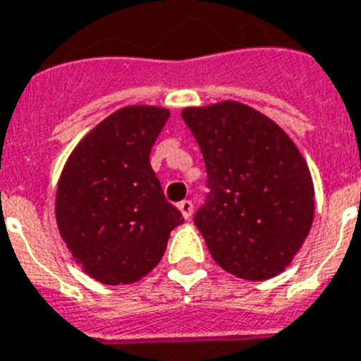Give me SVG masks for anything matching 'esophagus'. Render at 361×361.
<instances>
[{
	"instance_id": "1",
	"label": "esophagus",
	"mask_w": 361,
	"mask_h": 361,
	"mask_svg": "<svg viewBox=\"0 0 361 361\" xmlns=\"http://www.w3.org/2000/svg\"><path fill=\"white\" fill-rule=\"evenodd\" d=\"M178 208H180V212L183 214L185 220H189V218L193 216V202L191 201H181L180 204H178Z\"/></svg>"
}]
</instances>
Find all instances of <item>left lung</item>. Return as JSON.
Segmentation results:
<instances>
[{
	"instance_id": "left-lung-1",
	"label": "left lung",
	"mask_w": 361,
	"mask_h": 361,
	"mask_svg": "<svg viewBox=\"0 0 361 361\" xmlns=\"http://www.w3.org/2000/svg\"><path fill=\"white\" fill-rule=\"evenodd\" d=\"M181 118L207 164V204L195 216L221 269L264 281L287 268L314 221V181L295 141L239 101L185 106Z\"/></svg>"
}]
</instances>
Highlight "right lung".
Listing matches in <instances>:
<instances>
[{
  "instance_id": "right-lung-1",
  "label": "right lung",
  "mask_w": 361,
  "mask_h": 361,
  "mask_svg": "<svg viewBox=\"0 0 361 361\" xmlns=\"http://www.w3.org/2000/svg\"><path fill=\"white\" fill-rule=\"evenodd\" d=\"M164 106L130 105L99 122L66 159L57 183L59 233L95 281L128 285L160 262L183 216L164 199L149 154Z\"/></svg>"
}]
</instances>
